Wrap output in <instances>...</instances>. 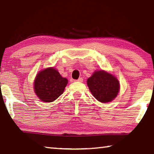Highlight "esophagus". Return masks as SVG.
<instances>
[{"label": "esophagus", "instance_id": "34e87169", "mask_svg": "<svg viewBox=\"0 0 154 154\" xmlns=\"http://www.w3.org/2000/svg\"><path fill=\"white\" fill-rule=\"evenodd\" d=\"M83 80V78H82V77H80V78H79V79H78L74 80V82H82Z\"/></svg>", "mask_w": 154, "mask_h": 154}]
</instances>
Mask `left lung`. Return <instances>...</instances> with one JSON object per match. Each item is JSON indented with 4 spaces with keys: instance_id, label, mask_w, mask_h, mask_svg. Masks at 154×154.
<instances>
[{
    "instance_id": "left-lung-1",
    "label": "left lung",
    "mask_w": 154,
    "mask_h": 154,
    "mask_svg": "<svg viewBox=\"0 0 154 154\" xmlns=\"http://www.w3.org/2000/svg\"><path fill=\"white\" fill-rule=\"evenodd\" d=\"M87 83L96 100L103 103L113 100L119 90V83L116 77L104 71L94 72L88 79Z\"/></svg>"
}]
</instances>
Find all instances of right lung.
<instances>
[{"label":"right lung","mask_w":154,"mask_h":154,"mask_svg":"<svg viewBox=\"0 0 154 154\" xmlns=\"http://www.w3.org/2000/svg\"><path fill=\"white\" fill-rule=\"evenodd\" d=\"M68 80L54 68L40 71L35 80V92L44 102H53L64 92Z\"/></svg>","instance_id":"right-lung-1"}]
</instances>
